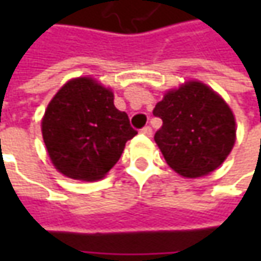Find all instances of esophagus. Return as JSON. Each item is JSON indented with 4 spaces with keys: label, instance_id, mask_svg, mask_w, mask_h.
I'll list each match as a JSON object with an SVG mask.
<instances>
[{
    "label": "esophagus",
    "instance_id": "1",
    "mask_svg": "<svg viewBox=\"0 0 261 261\" xmlns=\"http://www.w3.org/2000/svg\"><path fill=\"white\" fill-rule=\"evenodd\" d=\"M141 132L146 136H152V129H151V126H144V127L141 129Z\"/></svg>",
    "mask_w": 261,
    "mask_h": 261
}]
</instances>
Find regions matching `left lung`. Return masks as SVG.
Here are the masks:
<instances>
[{"instance_id":"8db88e82","label":"left lung","mask_w":261,"mask_h":261,"mask_svg":"<svg viewBox=\"0 0 261 261\" xmlns=\"http://www.w3.org/2000/svg\"><path fill=\"white\" fill-rule=\"evenodd\" d=\"M154 115L163 120L155 132L167 164L183 177L209 174L221 166L236 142L231 109L214 90L192 81L168 91Z\"/></svg>"}]
</instances>
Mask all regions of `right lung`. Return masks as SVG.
<instances>
[{"mask_svg": "<svg viewBox=\"0 0 261 261\" xmlns=\"http://www.w3.org/2000/svg\"><path fill=\"white\" fill-rule=\"evenodd\" d=\"M42 134L54 166L66 177L94 181L115 166L138 134L113 93L91 78L71 80L49 103Z\"/></svg>", "mask_w": 261, "mask_h": 261, "instance_id": "1", "label": "right lung"}]
</instances>
